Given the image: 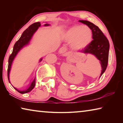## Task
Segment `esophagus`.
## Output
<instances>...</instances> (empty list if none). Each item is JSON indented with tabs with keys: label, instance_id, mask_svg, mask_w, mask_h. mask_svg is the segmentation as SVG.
I'll return each mask as SVG.
<instances>
[{
	"label": "esophagus",
	"instance_id": "obj_1",
	"mask_svg": "<svg viewBox=\"0 0 123 123\" xmlns=\"http://www.w3.org/2000/svg\"><path fill=\"white\" fill-rule=\"evenodd\" d=\"M66 50H67V49L66 48L62 47L60 49L59 52L60 54H64V53H65Z\"/></svg>",
	"mask_w": 123,
	"mask_h": 123
}]
</instances>
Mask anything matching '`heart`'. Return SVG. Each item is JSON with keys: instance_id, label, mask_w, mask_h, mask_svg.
<instances>
[{"instance_id": "1", "label": "heart", "mask_w": 123, "mask_h": 123, "mask_svg": "<svg viewBox=\"0 0 123 123\" xmlns=\"http://www.w3.org/2000/svg\"><path fill=\"white\" fill-rule=\"evenodd\" d=\"M64 38L69 42H72V48L78 50L90 44L93 39V32L87 25H74L66 31Z\"/></svg>"}]
</instances>
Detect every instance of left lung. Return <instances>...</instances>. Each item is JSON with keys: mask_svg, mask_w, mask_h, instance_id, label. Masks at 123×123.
I'll return each instance as SVG.
<instances>
[{"mask_svg": "<svg viewBox=\"0 0 123 123\" xmlns=\"http://www.w3.org/2000/svg\"><path fill=\"white\" fill-rule=\"evenodd\" d=\"M79 21L87 25L92 30L93 41H92L88 46L82 50L81 52L84 54H90L93 55L99 60L102 69L100 76L99 77L100 78L106 69L108 64L110 48L109 40L98 26L92 23L84 20H80Z\"/></svg>", "mask_w": 123, "mask_h": 123, "instance_id": "left-lung-1", "label": "left lung"}]
</instances>
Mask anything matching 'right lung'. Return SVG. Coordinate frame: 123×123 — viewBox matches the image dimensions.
Returning <instances> with one entry per match:
<instances>
[{
    "instance_id": "1",
    "label": "right lung",
    "mask_w": 123,
    "mask_h": 123,
    "mask_svg": "<svg viewBox=\"0 0 123 123\" xmlns=\"http://www.w3.org/2000/svg\"><path fill=\"white\" fill-rule=\"evenodd\" d=\"M50 24H49L48 23H46L44 25V26H48ZM40 26H41L40 22H36L31 25L30 26H29L28 27V28H27L26 30L23 32L22 36H20L19 39H18V40L15 43V44H14L13 46V51H12V54L10 55L9 57V64H8L7 77H8V80H9V81L10 84H11V82H10V78H9L10 72V70H11L12 63L13 61L14 58L16 57V55H17V54L19 53L20 50L23 48L24 47L26 46V45H28L29 44V43H30V42L32 38L33 35H34L35 33L36 32L37 29H38L39 27H40ZM42 60V59L41 58L40 60H39V62H41ZM35 81H36V80H35V78L34 80L32 81L31 83L30 87H29L28 89H25V90L19 91L16 88H15V87H14L13 86V88L15 89L16 91H17L19 93H21V94H25V93H28L29 92H30L33 88H34V87L35 86V84H36V83H35Z\"/></svg>"
}]
</instances>
